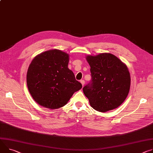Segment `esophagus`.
I'll return each mask as SVG.
<instances>
[{
	"label": "esophagus",
	"instance_id": "esophagus-1",
	"mask_svg": "<svg viewBox=\"0 0 153 153\" xmlns=\"http://www.w3.org/2000/svg\"><path fill=\"white\" fill-rule=\"evenodd\" d=\"M80 83L82 84V86H84V84H85V80H80Z\"/></svg>",
	"mask_w": 153,
	"mask_h": 153
}]
</instances>
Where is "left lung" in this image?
Returning <instances> with one entry per match:
<instances>
[{"mask_svg": "<svg viewBox=\"0 0 153 153\" xmlns=\"http://www.w3.org/2000/svg\"><path fill=\"white\" fill-rule=\"evenodd\" d=\"M86 59L90 66L91 81L83 88L90 105L105 112L119 107L127 98L131 76L127 66L115 55L102 53Z\"/></svg>", "mask_w": 153, "mask_h": 153, "instance_id": "8db88e82", "label": "left lung"}]
</instances>
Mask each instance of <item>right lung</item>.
I'll list each match as a JSON object with an SVG mask.
<instances>
[{
  "mask_svg": "<svg viewBox=\"0 0 153 153\" xmlns=\"http://www.w3.org/2000/svg\"><path fill=\"white\" fill-rule=\"evenodd\" d=\"M69 55L58 49L41 53L33 59L27 73V84L33 99L46 108L66 105L82 87L68 67Z\"/></svg>",
  "mask_w": 153,
  "mask_h": 153,
  "instance_id": "right-lung-1",
  "label": "right lung"
}]
</instances>
